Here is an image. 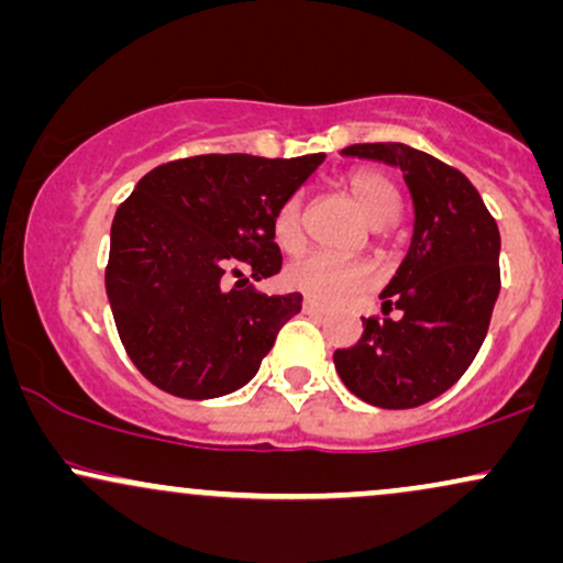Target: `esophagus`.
<instances>
[{
    "label": "esophagus",
    "instance_id": "esophagus-1",
    "mask_svg": "<svg viewBox=\"0 0 563 563\" xmlns=\"http://www.w3.org/2000/svg\"><path fill=\"white\" fill-rule=\"evenodd\" d=\"M301 309H303V312H307V314H325V312H328L325 303H320V301H314V299H303Z\"/></svg>",
    "mask_w": 563,
    "mask_h": 563
}]
</instances>
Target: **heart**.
<instances>
[{"instance_id": "1", "label": "heart", "mask_w": 563, "mask_h": 563, "mask_svg": "<svg viewBox=\"0 0 563 563\" xmlns=\"http://www.w3.org/2000/svg\"><path fill=\"white\" fill-rule=\"evenodd\" d=\"M349 192L357 203L360 214L367 219L373 228H384L397 214V190L384 174L378 172H357L349 177ZM275 243L283 251H296L301 243V203L299 198H288L277 209L273 222ZM286 286L299 290V294L325 303H339L363 294L376 283V269L363 260H344V256L322 254V251H309V254L296 256L288 264Z\"/></svg>"}]
</instances>
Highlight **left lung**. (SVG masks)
Returning <instances> with one entry per match:
<instances>
[{
  "instance_id": "left-lung-1",
  "label": "left lung",
  "mask_w": 563,
  "mask_h": 563,
  "mask_svg": "<svg viewBox=\"0 0 563 563\" xmlns=\"http://www.w3.org/2000/svg\"><path fill=\"white\" fill-rule=\"evenodd\" d=\"M344 156L402 172L412 198V235L380 290L399 318L363 320V339L333 365L354 397L384 410L431 402L474 363L500 294V230L476 187L429 153L402 142L349 145Z\"/></svg>"
}]
</instances>
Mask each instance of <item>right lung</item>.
<instances>
[{"mask_svg": "<svg viewBox=\"0 0 563 563\" xmlns=\"http://www.w3.org/2000/svg\"><path fill=\"white\" fill-rule=\"evenodd\" d=\"M322 161L196 156L134 185L113 217L106 290L121 344L151 384L214 399L256 376L301 294L267 296L254 283L280 273L275 214Z\"/></svg>", "mask_w": 563, "mask_h": 563, "instance_id": "add662e5", "label": "right lung"}]
</instances>
